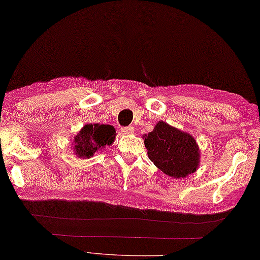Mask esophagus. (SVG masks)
Listing matches in <instances>:
<instances>
[{
    "instance_id": "obj_1",
    "label": "esophagus",
    "mask_w": 260,
    "mask_h": 260,
    "mask_svg": "<svg viewBox=\"0 0 260 260\" xmlns=\"http://www.w3.org/2000/svg\"><path fill=\"white\" fill-rule=\"evenodd\" d=\"M121 132H123L124 134H127V135L134 134V127H133V126H127V127H123V128H121Z\"/></svg>"
}]
</instances>
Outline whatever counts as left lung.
Segmentation results:
<instances>
[{
  "label": "left lung",
  "mask_w": 260,
  "mask_h": 260,
  "mask_svg": "<svg viewBox=\"0 0 260 260\" xmlns=\"http://www.w3.org/2000/svg\"><path fill=\"white\" fill-rule=\"evenodd\" d=\"M143 139L148 158L169 176L185 178L199 168L200 151L197 141L185 132L159 120Z\"/></svg>",
  "instance_id": "1"
}]
</instances>
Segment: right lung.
<instances>
[{
	"label": "right lung",
	"instance_id": "add662e5",
	"mask_svg": "<svg viewBox=\"0 0 260 260\" xmlns=\"http://www.w3.org/2000/svg\"><path fill=\"white\" fill-rule=\"evenodd\" d=\"M116 131L112 125L86 124L74 139L75 154L79 158H89L115 141Z\"/></svg>",
	"mask_w": 260,
	"mask_h": 260
}]
</instances>
